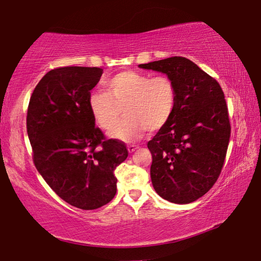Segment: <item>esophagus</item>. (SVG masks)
<instances>
[{
	"label": "esophagus",
	"mask_w": 261,
	"mask_h": 261,
	"mask_svg": "<svg viewBox=\"0 0 261 261\" xmlns=\"http://www.w3.org/2000/svg\"><path fill=\"white\" fill-rule=\"evenodd\" d=\"M127 148H128V152L129 153H133L134 151H137V149L139 148V145H135V144H129L127 146Z\"/></svg>",
	"instance_id": "esophagus-1"
}]
</instances>
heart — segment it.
Returning <instances> with one entry per match:
<instances>
[{
    "label": "heart",
    "mask_w": 261,
    "mask_h": 261,
    "mask_svg": "<svg viewBox=\"0 0 261 261\" xmlns=\"http://www.w3.org/2000/svg\"><path fill=\"white\" fill-rule=\"evenodd\" d=\"M178 89L166 74L122 71L105 83V90L89 95V109L103 130L112 128L123 110L124 117L112 130V137L122 141L140 139L148 129H163L177 108Z\"/></svg>",
    "instance_id": "1"
}]
</instances>
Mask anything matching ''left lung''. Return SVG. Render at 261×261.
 <instances>
[{"mask_svg":"<svg viewBox=\"0 0 261 261\" xmlns=\"http://www.w3.org/2000/svg\"><path fill=\"white\" fill-rule=\"evenodd\" d=\"M139 66L166 73L178 89L172 119L147 144L153 188L166 201L191 203L213 188L226 159L230 122L222 88L184 57Z\"/></svg>","mask_w":261,"mask_h":261,"instance_id":"left-lung-1","label":"left lung"}]
</instances>
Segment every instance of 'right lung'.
<instances>
[{"label": "right lung", "mask_w": 261, "mask_h": 261, "mask_svg": "<svg viewBox=\"0 0 261 261\" xmlns=\"http://www.w3.org/2000/svg\"><path fill=\"white\" fill-rule=\"evenodd\" d=\"M102 73L99 67L84 66L48 71L27 109L35 167L60 198L83 210L112 201L114 171L128 156L124 142L107 139L89 109V95Z\"/></svg>", "instance_id": "add662e5"}]
</instances>
